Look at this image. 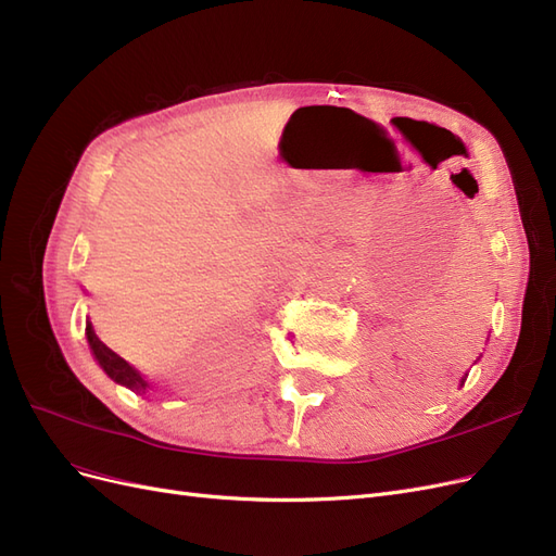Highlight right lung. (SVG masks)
<instances>
[{
  "instance_id": "1",
  "label": "right lung",
  "mask_w": 556,
  "mask_h": 556,
  "mask_svg": "<svg viewBox=\"0 0 556 556\" xmlns=\"http://www.w3.org/2000/svg\"><path fill=\"white\" fill-rule=\"evenodd\" d=\"M86 333H88V343H90V348H92V355H94V359L99 362V366L104 368L106 376L113 378L115 382H121V384L129 387L131 392L146 394L148 382H146V378L137 371V368H134L131 364H127L121 355H115V352H113L111 348H106L102 341H99L90 323H88V327H86Z\"/></svg>"
}]
</instances>
